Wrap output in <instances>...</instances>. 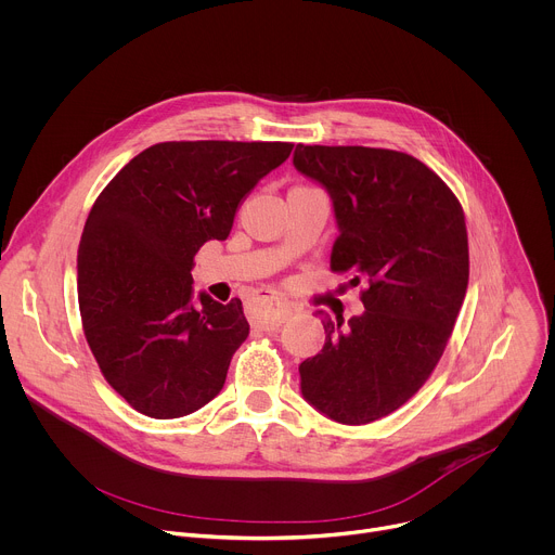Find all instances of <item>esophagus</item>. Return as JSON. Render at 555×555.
<instances>
[{"instance_id":"obj_1","label":"esophagus","mask_w":555,"mask_h":555,"mask_svg":"<svg viewBox=\"0 0 555 555\" xmlns=\"http://www.w3.org/2000/svg\"><path fill=\"white\" fill-rule=\"evenodd\" d=\"M259 302L266 309V315L261 320V326H266V328L279 326L292 313V307L276 294H263V296H259Z\"/></svg>"}]
</instances>
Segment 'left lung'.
<instances>
[{
    "mask_svg": "<svg viewBox=\"0 0 555 555\" xmlns=\"http://www.w3.org/2000/svg\"><path fill=\"white\" fill-rule=\"evenodd\" d=\"M294 166L333 201L331 268L370 281L361 315L315 313L326 341L300 363V393L333 422L370 424L411 400L448 346L469 283L463 207L400 151L298 144Z\"/></svg>",
    "mask_w": 555,
    "mask_h": 555,
    "instance_id": "8db88e82",
    "label": "left lung"
}]
</instances>
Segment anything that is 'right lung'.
Returning a JSON list of instances; mask_svg holds the SVG:
<instances>
[{
  "label": "right lung",
  "mask_w": 555,
  "mask_h": 555,
  "mask_svg": "<svg viewBox=\"0 0 555 555\" xmlns=\"http://www.w3.org/2000/svg\"><path fill=\"white\" fill-rule=\"evenodd\" d=\"M289 142H159L94 201L77 248L86 341L112 389L153 420L185 417L224 387L248 337L242 300L201 292L194 255L227 240L250 190Z\"/></svg>",
  "instance_id": "1"
}]
</instances>
